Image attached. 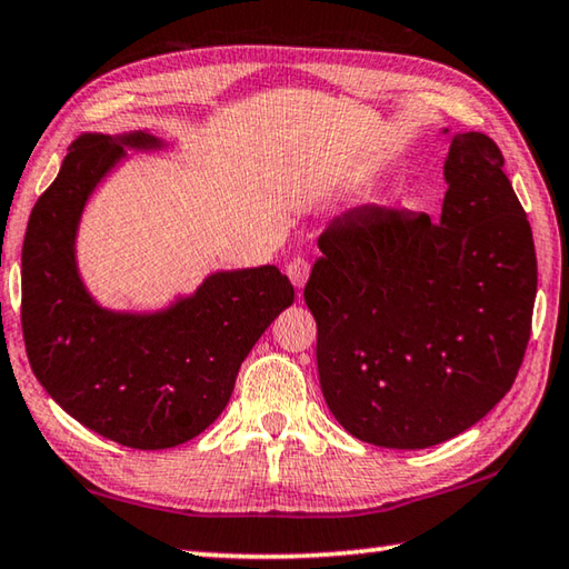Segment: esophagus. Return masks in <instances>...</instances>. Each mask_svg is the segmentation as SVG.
<instances>
[{"label":"esophagus","mask_w":569,"mask_h":569,"mask_svg":"<svg viewBox=\"0 0 569 569\" xmlns=\"http://www.w3.org/2000/svg\"><path fill=\"white\" fill-rule=\"evenodd\" d=\"M286 273H288V278H291V283L296 288H303L306 281H308V276H310V261L303 259V256H296L293 261H288Z\"/></svg>","instance_id":"1"}]
</instances>
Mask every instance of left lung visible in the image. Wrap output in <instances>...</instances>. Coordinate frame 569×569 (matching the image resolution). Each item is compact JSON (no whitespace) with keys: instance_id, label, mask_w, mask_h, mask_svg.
Returning <instances> with one entry per match:
<instances>
[{"instance_id":"8db88e82","label":"left lung","mask_w":569,"mask_h":569,"mask_svg":"<svg viewBox=\"0 0 569 569\" xmlns=\"http://www.w3.org/2000/svg\"><path fill=\"white\" fill-rule=\"evenodd\" d=\"M441 219L360 207L332 219L306 283L322 397L385 449L459 437L513 387L538 291L528 214L483 132L451 138Z\"/></svg>"}]
</instances>
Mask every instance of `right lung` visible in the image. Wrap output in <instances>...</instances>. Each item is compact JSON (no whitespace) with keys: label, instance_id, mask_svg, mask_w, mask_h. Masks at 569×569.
Returning a JSON list of instances; mask_svg holds the SVG:
<instances>
[{"label":"right lung","instance_id":"add662e5","mask_svg":"<svg viewBox=\"0 0 569 569\" xmlns=\"http://www.w3.org/2000/svg\"><path fill=\"white\" fill-rule=\"evenodd\" d=\"M126 144L160 148V140L78 138L33 204L21 249V332L56 405L100 437L154 451L194 439L224 411L243 358L296 291L276 266H261L209 276L164 313L96 306L76 271V227Z\"/></svg>","mask_w":569,"mask_h":569}]
</instances>
